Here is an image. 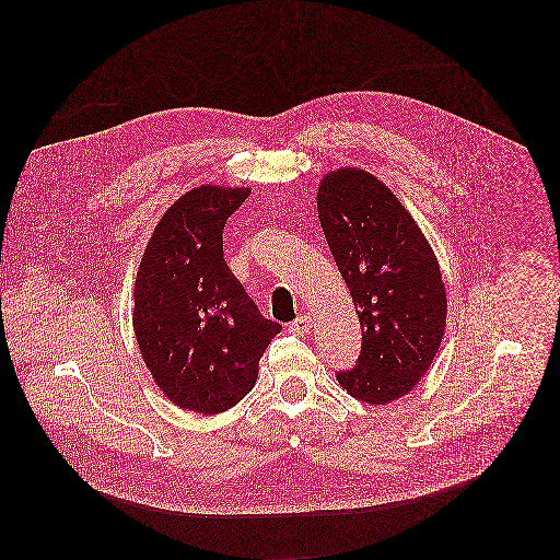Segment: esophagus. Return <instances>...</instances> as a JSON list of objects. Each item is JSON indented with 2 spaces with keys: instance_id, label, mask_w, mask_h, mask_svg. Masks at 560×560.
Segmentation results:
<instances>
[{
  "instance_id": "1",
  "label": "esophagus",
  "mask_w": 560,
  "mask_h": 560,
  "mask_svg": "<svg viewBox=\"0 0 560 560\" xmlns=\"http://www.w3.org/2000/svg\"><path fill=\"white\" fill-rule=\"evenodd\" d=\"M313 325H315V319L311 315H300L298 319L291 323V331L293 334H308L313 329Z\"/></svg>"
}]
</instances>
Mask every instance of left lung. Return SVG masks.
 <instances>
[{"label":"left lung","instance_id":"8db88e82","mask_svg":"<svg viewBox=\"0 0 560 560\" xmlns=\"http://www.w3.org/2000/svg\"><path fill=\"white\" fill-rule=\"evenodd\" d=\"M317 207L362 327L360 358L336 380L353 399L386 405L420 382L440 349L446 291L438 258L399 198L364 170L329 172Z\"/></svg>","mask_w":560,"mask_h":560}]
</instances>
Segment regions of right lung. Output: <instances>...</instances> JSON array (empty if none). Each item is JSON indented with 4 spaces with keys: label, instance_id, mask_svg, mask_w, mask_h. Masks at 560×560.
I'll use <instances>...</instances> for the list:
<instances>
[{
    "label": "right lung",
    "instance_id": "add662e5",
    "mask_svg": "<svg viewBox=\"0 0 560 560\" xmlns=\"http://www.w3.org/2000/svg\"><path fill=\"white\" fill-rule=\"evenodd\" d=\"M247 196L218 185L183 194L149 241L133 291L136 338L161 393L207 416L254 388L258 360L282 329L224 260V224Z\"/></svg>",
    "mask_w": 560,
    "mask_h": 560
}]
</instances>
